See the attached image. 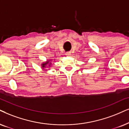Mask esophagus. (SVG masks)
Segmentation results:
<instances>
[{"instance_id":"34e87169","label":"esophagus","mask_w":129,"mask_h":129,"mask_svg":"<svg viewBox=\"0 0 129 129\" xmlns=\"http://www.w3.org/2000/svg\"><path fill=\"white\" fill-rule=\"evenodd\" d=\"M66 55L67 56H71V52H66Z\"/></svg>"}]
</instances>
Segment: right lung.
I'll return each mask as SVG.
<instances>
[{
  "instance_id": "right-lung-1",
  "label": "right lung",
  "mask_w": 129,
  "mask_h": 129,
  "mask_svg": "<svg viewBox=\"0 0 129 129\" xmlns=\"http://www.w3.org/2000/svg\"><path fill=\"white\" fill-rule=\"evenodd\" d=\"M50 65H51V63H49V61H46V62L42 63V68H45V67H46V66L50 67Z\"/></svg>"
}]
</instances>
